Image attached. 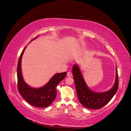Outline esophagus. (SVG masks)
<instances>
[{"label": "esophagus", "instance_id": "1", "mask_svg": "<svg viewBox=\"0 0 131 131\" xmlns=\"http://www.w3.org/2000/svg\"><path fill=\"white\" fill-rule=\"evenodd\" d=\"M67 75H68V77H71L72 76V73L70 72H68V73H67Z\"/></svg>", "mask_w": 131, "mask_h": 131}]
</instances>
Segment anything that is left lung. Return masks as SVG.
Masks as SVG:
<instances>
[{
    "mask_svg": "<svg viewBox=\"0 0 131 131\" xmlns=\"http://www.w3.org/2000/svg\"><path fill=\"white\" fill-rule=\"evenodd\" d=\"M72 74L78 100L82 105L88 109H101L110 102L118 90V77L117 69L115 83L113 87L109 91L103 93H96L89 89L77 65H73Z\"/></svg>",
    "mask_w": 131,
    "mask_h": 131,
    "instance_id": "obj_1",
    "label": "left lung"
}]
</instances>
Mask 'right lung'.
Listing matches in <instances>:
<instances>
[{"label": "right lung", "mask_w": 131, "mask_h": 131, "mask_svg": "<svg viewBox=\"0 0 131 131\" xmlns=\"http://www.w3.org/2000/svg\"><path fill=\"white\" fill-rule=\"evenodd\" d=\"M37 37L35 39H36ZM33 39L32 40H33ZM31 40V41H32ZM22 51L18 60L17 76V88L21 95L29 104L38 107H46L50 105L57 96V87L60 82L65 78L66 72L55 74L48 83L40 88H33L29 87L22 78L21 68V62L22 55L26 49Z\"/></svg>", "instance_id": "1"}]
</instances>
